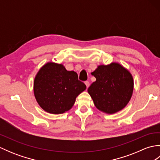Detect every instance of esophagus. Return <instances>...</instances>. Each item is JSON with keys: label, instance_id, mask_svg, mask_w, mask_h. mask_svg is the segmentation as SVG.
Here are the masks:
<instances>
[{"label": "esophagus", "instance_id": "34e87169", "mask_svg": "<svg viewBox=\"0 0 160 160\" xmlns=\"http://www.w3.org/2000/svg\"><path fill=\"white\" fill-rule=\"evenodd\" d=\"M84 84H86V86H87V88H88L89 87V85H90V83H89V81H86V82H84Z\"/></svg>", "mask_w": 160, "mask_h": 160}]
</instances>
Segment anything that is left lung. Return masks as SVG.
<instances>
[{"label": "left lung", "mask_w": 160, "mask_h": 160, "mask_svg": "<svg viewBox=\"0 0 160 160\" xmlns=\"http://www.w3.org/2000/svg\"><path fill=\"white\" fill-rule=\"evenodd\" d=\"M91 74L96 80L91 84L88 93L98 109L112 114L127 106L133 91V79L127 69L113 62L98 66Z\"/></svg>", "instance_id": "obj_1"}]
</instances>
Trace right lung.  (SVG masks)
<instances>
[{
    "label": "right lung",
    "instance_id": "1",
    "mask_svg": "<svg viewBox=\"0 0 160 160\" xmlns=\"http://www.w3.org/2000/svg\"><path fill=\"white\" fill-rule=\"evenodd\" d=\"M73 71H67L61 64L48 62L37 73L33 92L43 110L61 114L71 109L76 97L86 89Z\"/></svg>",
    "mask_w": 160,
    "mask_h": 160
}]
</instances>
